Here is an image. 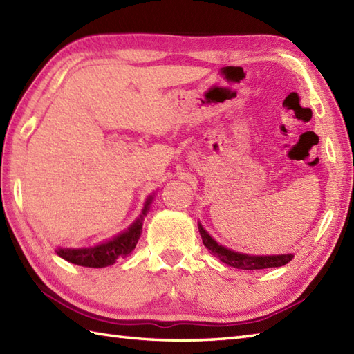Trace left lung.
I'll use <instances>...</instances> for the list:
<instances>
[{"instance_id":"left-lung-1","label":"left lung","mask_w":354,"mask_h":354,"mask_svg":"<svg viewBox=\"0 0 354 354\" xmlns=\"http://www.w3.org/2000/svg\"><path fill=\"white\" fill-rule=\"evenodd\" d=\"M198 228L201 232L202 242H204L207 250L212 252L214 257L219 259L222 263L237 269L245 270H255V269H266V268H278L284 266L293 259V254H277V255H252V254H243L228 250L227 246L219 245L216 240L208 234V232L202 227L201 222L198 223Z\"/></svg>"}]
</instances>
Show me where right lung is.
I'll return each mask as SVG.
<instances>
[{
    "instance_id": "obj_1",
    "label": "right lung",
    "mask_w": 354,
    "mask_h": 354,
    "mask_svg": "<svg viewBox=\"0 0 354 354\" xmlns=\"http://www.w3.org/2000/svg\"><path fill=\"white\" fill-rule=\"evenodd\" d=\"M153 196L155 193L150 194L146 199L145 208H142L140 217H137L131 227L120 232V234L95 246L57 248V255L64 260L73 263V265L85 268H106L114 265L120 257L129 255L135 250V246H137L138 239L141 237L142 232V221H145V216L149 213Z\"/></svg>"
}]
</instances>
